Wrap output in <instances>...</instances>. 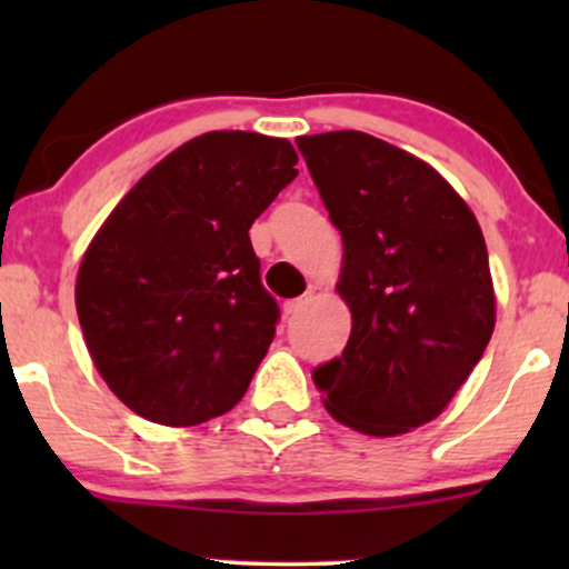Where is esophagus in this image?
<instances>
[{
	"instance_id": "obj_1",
	"label": "esophagus",
	"mask_w": 569,
	"mask_h": 569,
	"mask_svg": "<svg viewBox=\"0 0 569 569\" xmlns=\"http://www.w3.org/2000/svg\"><path fill=\"white\" fill-rule=\"evenodd\" d=\"M307 302H310V297L289 299V302L283 305V312H286V318H293V316H299V312H302L305 307H307Z\"/></svg>"
}]
</instances>
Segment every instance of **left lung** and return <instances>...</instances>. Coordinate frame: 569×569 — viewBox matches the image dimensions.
<instances>
[{
    "mask_svg": "<svg viewBox=\"0 0 569 569\" xmlns=\"http://www.w3.org/2000/svg\"><path fill=\"white\" fill-rule=\"evenodd\" d=\"M342 234V356L312 371L335 420L398 436L439 417L485 356L495 291L481 227L439 171L361 130L299 136Z\"/></svg>",
    "mask_w": 569,
    "mask_h": 569,
    "instance_id": "8db88e82",
    "label": "left lung"
}]
</instances>
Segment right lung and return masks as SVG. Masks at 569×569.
Wrapping results in <instances>:
<instances>
[{
    "instance_id": "obj_1",
    "label": "right lung",
    "mask_w": 569,
    "mask_h": 569,
    "mask_svg": "<svg viewBox=\"0 0 569 569\" xmlns=\"http://www.w3.org/2000/svg\"><path fill=\"white\" fill-rule=\"evenodd\" d=\"M293 166L286 139L202 133L96 232L77 272V316L98 375L143 420L200 426L243 398L280 316L248 230Z\"/></svg>"
}]
</instances>
